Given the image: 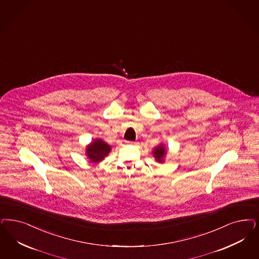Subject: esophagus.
<instances>
[{"label":"esophagus","instance_id":"esophagus-1","mask_svg":"<svg viewBox=\"0 0 259 259\" xmlns=\"http://www.w3.org/2000/svg\"><path fill=\"white\" fill-rule=\"evenodd\" d=\"M127 144H137V142H126Z\"/></svg>","mask_w":259,"mask_h":259}]
</instances>
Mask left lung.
Returning a JSON list of instances; mask_svg holds the SVG:
<instances>
[{
  "label": "left lung",
  "instance_id": "obj_1",
  "mask_svg": "<svg viewBox=\"0 0 259 259\" xmlns=\"http://www.w3.org/2000/svg\"><path fill=\"white\" fill-rule=\"evenodd\" d=\"M166 155V149L164 147L163 144H159L158 146L155 147V149L153 150V156L156 159V161L159 162L163 161V158Z\"/></svg>",
  "mask_w": 259,
  "mask_h": 259
}]
</instances>
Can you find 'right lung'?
<instances>
[{
  "mask_svg": "<svg viewBox=\"0 0 259 259\" xmlns=\"http://www.w3.org/2000/svg\"><path fill=\"white\" fill-rule=\"evenodd\" d=\"M111 151V146L100 139L95 140L90 143L86 148V155L90 161L93 162H99L104 160Z\"/></svg>",
  "mask_w": 259,
  "mask_h": 259,
  "instance_id": "1",
  "label": "right lung"
}]
</instances>
